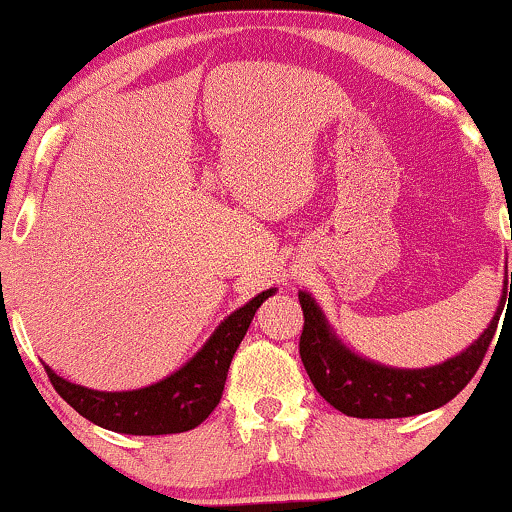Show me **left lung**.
<instances>
[{
  "label": "left lung",
  "instance_id": "obj_1",
  "mask_svg": "<svg viewBox=\"0 0 512 512\" xmlns=\"http://www.w3.org/2000/svg\"><path fill=\"white\" fill-rule=\"evenodd\" d=\"M298 298L305 315L300 357L319 396L348 417L396 420L441 408L470 384L482 365L486 348L491 346L498 317L503 312V300L512 298V288L508 291L506 279L494 319L477 341L439 365L420 369L389 367L357 355L336 336L334 326L329 324L312 293L300 291Z\"/></svg>",
  "mask_w": 512,
  "mask_h": 512
}]
</instances>
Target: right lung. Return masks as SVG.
<instances>
[{
	"instance_id": "add662e5",
	"label": "right lung",
	"mask_w": 512,
	"mask_h": 512,
	"mask_svg": "<svg viewBox=\"0 0 512 512\" xmlns=\"http://www.w3.org/2000/svg\"><path fill=\"white\" fill-rule=\"evenodd\" d=\"M276 288L257 293L221 322L205 346L174 374L133 391H97L59 377L52 367L45 372L52 386L78 415L109 432L133 436L181 434L205 422L219 405L231 360L260 307Z\"/></svg>"
}]
</instances>
